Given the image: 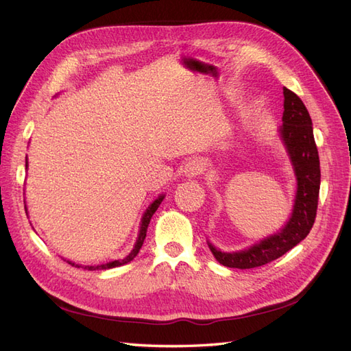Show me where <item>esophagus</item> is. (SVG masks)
I'll return each instance as SVG.
<instances>
[{"label":"esophagus","instance_id":"1","mask_svg":"<svg viewBox=\"0 0 351 351\" xmlns=\"http://www.w3.org/2000/svg\"><path fill=\"white\" fill-rule=\"evenodd\" d=\"M203 167H204L203 160L199 158V157H193V158H190L185 163L184 173L188 178H195V176H199L203 172Z\"/></svg>","mask_w":351,"mask_h":351}]
</instances>
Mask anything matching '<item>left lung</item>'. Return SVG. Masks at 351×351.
Returning <instances> with one entry per match:
<instances>
[{"label": "left lung", "mask_w": 351, "mask_h": 351, "mask_svg": "<svg viewBox=\"0 0 351 351\" xmlns=\"http://www.w3.org/2000/svg\"><path fill=\"white\" fill-rule=\"evenodd\" d=\"M283 96L285 111L280 134L289 151L298 179L292 217L278 234L269 236L241 252H221L209 243L210 252L217 261L230 268H256L280 258L307 237L316 219L320 190V161L313 136L311 119L307 108L292 90L283 87Z\"/></svg>", "instance_id": "8db88e82"}]
</instances>
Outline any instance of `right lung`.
Listing matches in <instances>:
<instances>
[{"label": "right lung", "mask_w": 351, "mask_h": 351, "mask_svg": "<svg viewBox=\"0 0 351 351\" xmlns=\"http://www.w3.org/2000/svg\"><path fill=\"white\" fill-rule=\"evenodd\" d=\"M28 165V163H26ZM163 199H165V195H160L158 199L154 202V203H151V206L149 208L147 209V212L143 213V217H142V223H141V231H139V237H138V240H136V245H134V247H133V250L132 252L125 256L124 259H117V261H112V263H108V264H102V265H96V267H92V265H87V267H83L84 269H108V268H114V267H120V265H124V264H128V263H130L132 259L136 256L138 254H139V249L142 247V245H143V240H145V237H147V228H148V223H149V221H151V218H152V215H154V212L158 209V206H160V203L163 202ZM71 265H75V264H73V263H69ZM78 268H80V265H77Z\"/></svg>", "instance_id": "add662e5"}]
</instances>
